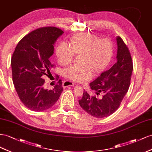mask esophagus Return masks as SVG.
I'll return each instance as SVG.
<instances>
[{
    "instance_id": "34e87169",
    "label": "esophagus",
    "mask_w": 152,
    "mask_h": 152,
    "mask_svg": "<svg viewBox=\"0 0 152 152\" xmlns=\"http://www.w3.org/2000/svg\"><path fill=\"white\" fill-rule=\"evenodd\" d=\"M62 85L64 87H67V86H74L75 85V83L70 81H65L63 83Z\"/></svg>"
}]
</instances>
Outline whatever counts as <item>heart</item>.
<instances>
[{"label": "heart", "mask_w": 152, "mask_h": 152, "mask_svg": "<svg viewBox=\"0 0 152 152\" xmlns=\"http://www.w3.org/2000/svg\"><path fill=\"white\" fill-rule=\"evenodd\" d=\"M56 57L60 64L70 62L76 55H80L81 64H73L63 70L64 76L76 81L92 78L94 70L100 72L111 62L113 45L110 39H100L92 34H80L72 39L71 45L60 42L56 48Z\"/></svg>", "instance_id": "1"}]
</instances>
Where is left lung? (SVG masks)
Wrapping results in <instances>:
<instances>
[{"instance_id": "left-lung-1", "label": "left lung", "mask_w": 152, "mask_h": 152, "mask_svg": "<svg viewBox=\"0 0 152 152\" xmlns=\"http://www.w3.org/2000/svg\"><path fill=\"white\" fill-rule=\"evenodd\" d=\"M116 62L109 70L90 83L91 89L97 95L103 92L102 99H97L84 90L80 106L95 118H104L111 115L119 107L129 90L133 69L131 55L127 46L120 36L116 37Z\"/></svg>"}]
</instances>
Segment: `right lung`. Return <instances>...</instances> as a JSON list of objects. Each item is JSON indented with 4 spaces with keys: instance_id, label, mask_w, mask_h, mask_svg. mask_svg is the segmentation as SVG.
<instances>
[{
    "instance_id": "right-lung-1",
    "label": "right lung",
    "mask_w": 152,
    "mask_h": 152,
    "mask_svg": "<svg viewBox=\"0 0 152 152\" xmlns=\"http://www.w3.org/2000/svg\"><path fill=\"white\" fill-rule=\"evenodd\" d=\"M64 33L55 27L39 28L19 41L12 53V81L20 101L28 109L42 111L57 102L63 91L61 80L52 90L45 89L44 76L54 66L50 58L54 44Z\"/></svg>"
}]
</instances>
